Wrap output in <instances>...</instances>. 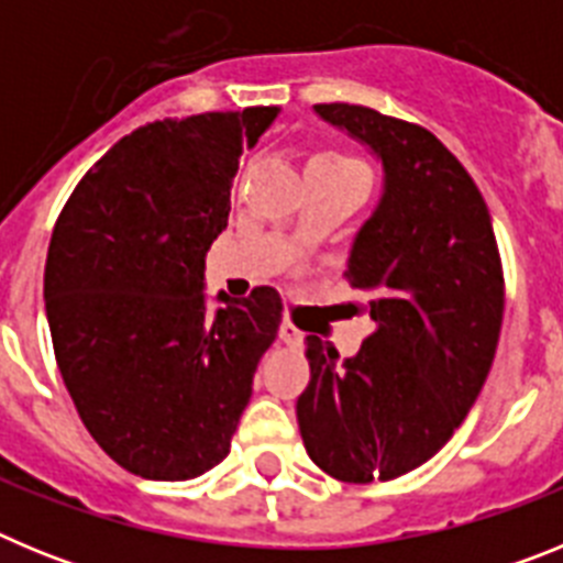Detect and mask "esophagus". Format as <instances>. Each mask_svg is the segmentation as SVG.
Masks as SVG:
<instances>
[{
    "label": "esophagus",
    "mask_w": 563,
    "mask_h": 563,
    "mask_svg": "<svg viewBox=\"0 0 563 563\" xmlns=\"http://www.w3.org/2000/svg\"><path fill=\"white\" fill-rule=\"evenodd\" d=\"M278 338H282V341L285 343H301V330H298L296 324H290V321H285V324L278 327Z\"/></svg>",
    "instance_id": "34e87169"
}]
</instances>
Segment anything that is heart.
I'll return each instance as SVG.
<instances>
[{
	"instance_id": "obj_1",
	"label": "heart",
	"mask_w": 563,
	"mask_h": 563,
	"mask_svg": "<svg viewBox=\"0 0 563 563\" xmlns=\"http://www.w3.org/2000/svg\"><path fill=\"white\" fill-rule=\"evenodd\" d=\"M327 157H338V161H350V157H341V154H327Z\"/></svg>"
}]
</instances>
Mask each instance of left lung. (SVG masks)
I'll return each instance as SVG.
<instances>
[{
    "label": "left lung",
    "instance_id": "obj_1",
    "mask_svg": "<svg viewBox=\"0 0 563 563\" xmlns=\"http://www.w3.org/2000/svg\"><path fill=\"white\" fill-rule=\"evenodd\" d=\"M316 112L383 163V197L346 271L375 332L343 361L307 335L296 417L321 471L366 485L420 467L462 426L494 363L505 276L479 188L429 129L355 103Z\"/></svg>",
    "mask_w": 563,
    "mask_h": 563
}]
</instances>
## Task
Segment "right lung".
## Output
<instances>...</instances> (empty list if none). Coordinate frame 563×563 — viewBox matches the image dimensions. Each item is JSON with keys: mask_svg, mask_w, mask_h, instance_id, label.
I'll use <instances>...</instances> for the list:
<instances>
[{"mask_svg": "<svg viewBox=\"0 0 563 563\" xmlns=\"http://www.w3.org/2000/svg\"><path fill=\"white\" fill-rule=\"evenodd\" d=\"M278 107L166 118L114 143L69 194L49 239L44 307L64 386L129 474L183 482L220 465L276 341L282 298L220 292L202 273L228 228L242 148Z\"/></svg>", "mask_w": 563, "mask_h": 563, "instance_id": "obj_1", "label": "right lung"}]
</instances>
